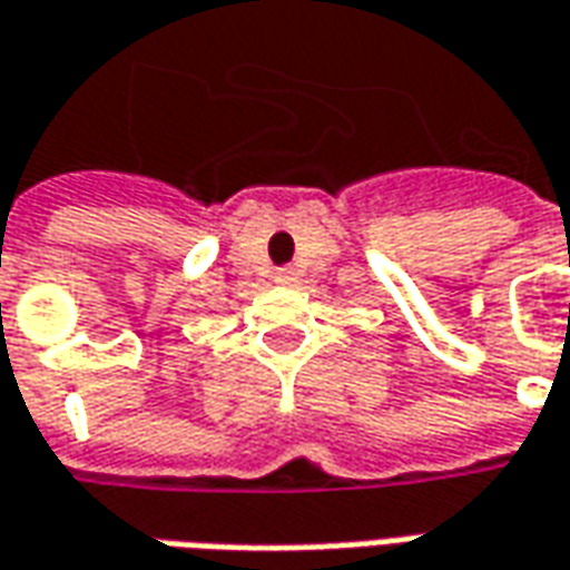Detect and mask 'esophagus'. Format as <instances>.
<instances>
[{
	"label": "esophagus",
	"instance_id": "esophagus-1",
	"mask_svg": "<svg viewBox=\"0 0 570 570\" xmlns=\"http://www.w3.org/2000/svg\"><path fill=\"white\" fill-rule=\"evenodd\" d=\"M293 281H296V272H289V268L277 272V284H293Z\"/></svg>",
	"mask_w": 570,
	"mask_h": 570
}]
</instances>
